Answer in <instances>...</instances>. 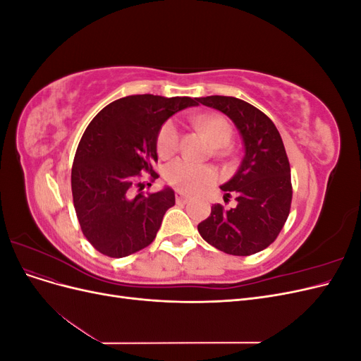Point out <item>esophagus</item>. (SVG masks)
I'll use <instances>...</instances> for the list:
<instances>
[{"instance_id": "1", "label": "esophagus", "mask_w": 361, "mask_h": 361, "mask_svg": "<svg viewBox=\"0 0 361 361\" xmlns=\"http://www.w3.org/2000/svg\"><path fill=\"white\" fill-rule=\"evenodd\" d=\"M190 200V195L182 191H176V202L178 203H187Z\"/></svg>"}]
</instances>
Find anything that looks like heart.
I'll list each match as a JSON object with an SVG mask.
<instances>
[{"label":"heart","mask_w":361,"mask_h":361,"mask_svg":"<svg viewBox=\"0 0 361 361\" xmlns=\"http://www.w3.org/2000/svg\"><path fill=\"white\" fill-rule=\"evenodd\" d=\"M197 123L211 137L214 145L226 146L232 138V128L227 120L216 114H207L197 118ZM180 143L179 126L174 120H167L159 129L157 137V149L161 157H170L178 152ZM215 171L206 166H200L188 159H178L169 164L166 169V179L174 188L197 192L215 182Z\"/></svg>","instance_id":"1"}]
</instances>
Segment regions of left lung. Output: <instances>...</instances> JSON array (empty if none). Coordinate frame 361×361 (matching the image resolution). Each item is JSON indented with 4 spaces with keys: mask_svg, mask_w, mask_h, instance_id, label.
<instances>
[{
    "mask_svg": "<svg viewBox=\"0 0 361 361\" xmlns=\"http://www.w3.org/2000/svg\"><path fill=\"white\" fill-rule=\"evenodd\" d=\"M199 102L221 111L243 138L244 157L231 180L221 185L224 200L197 228L207 244L233 256H250L276 241L292 200L290 166L276 125L256 106L232 96H206Z\"/></svg>",
    "mask_w": 361,
    "mask_h": 361,
    "instance_id": "1",
    "label": "left lung"
}]
</instances>
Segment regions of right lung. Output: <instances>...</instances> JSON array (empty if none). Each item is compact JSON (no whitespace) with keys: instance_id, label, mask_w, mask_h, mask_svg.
Segmentation results:
<instances>
[{"instance_id":"add662e5","label":"right lung","mask_w":361,"mask_h":361,"mask_svg":"<svg viewBox=\"0 0 361 361\" xmlns=\"http://www.w3.org/2000/svg\"><path fill=\"white\" fill-rule=\"evenodd\" d=\"M199 97L134 94L117 99L96 114L76 149L72 195L84 236L99 253L125 257L154 241L164 214L174 206V191L133 194L141 171L158 173L157 137L161 126ZM141 191V183H137Z\"/></svg>"}]
</instances>
